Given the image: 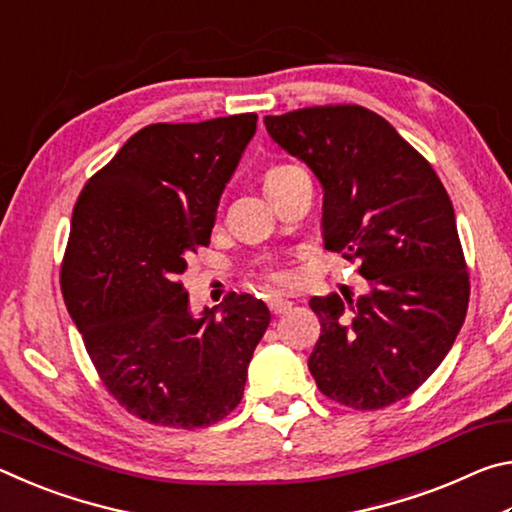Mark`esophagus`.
Segmentation results:
<instances>
[{
    "mask_svg": "<svg viewBox=\"0 0 512 512\" xmlns=\"http://www.w3.org/2000/svg\"><path fill=\"white\" fill-rule=\"evenodd\" d=\"M293 302L289 298H282V296H273L268 298V309H271V314H287V311L291 309Z\"/></svg>",
    "mask_w": 512,
    "mask_h": 512,
    "instance_id": "esophagus-1",
    "label": "esophagus"
}]
</instances>
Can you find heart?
I'll list each match as a JSON object with an SVG mask.
<instances>
[{"instance_id": "obj_1", "label": "heart", "mask_w": 512, "mask_h": 512, "mask_svg": "<svg viewBox=\"0 0 512 512\" xmlns=\"http://www.w3.org/2000/svg\"><path fill=\"white\" fill-rule=\"evenodd\" d=\"M298 169H302V167H298V164H275V167L268 169V171L264 173V187H266V192H271V189H273L275 185H280L282 180L289 176V173L298 171ZM259 277H262V280H266V282H271V284L287 282V273L277 271V268H271V266L262 268V271H259Z\"/></svg>"}]
</instances>
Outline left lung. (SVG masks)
Listing matches in <instances>:
<instances>
[{
	"mask_svg": "<svg viewBox=\"0 0 512 512\" xmlns=\"http://www.w3.org/2000/svg\"><path fill=\"white\" fill-rule=\"evenodd\" d=\"M325 192V248L357 264L370 291L309 300L320 336L318 391L354 411L400 402L443 363L470 302L454 207L436 171L384 117L325 103L264 117Z\"/></svg>",
	"mask_w": 512,
	"mask_h": 512,
	"instance_id": "8db88e82",
	"label": "left lung"
}]
</instances>
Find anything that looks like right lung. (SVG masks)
<instances>
[{
  "label": "right lung",
  "instance_id": "right-lung-1",
  "mask_svg": "<svg viewBox=\"0 0 512 512\" xmlns=\"http://www.w3.org/2000/svg\"><path fill=\"white\" fill-rule=\"evenodd\" d=\"M257 115L151 124L83 185L60 291L101 384L144 422L198 429L244 395L271 314L230 293L223 314H189L180 275L210 246L216 205Z\"/></svg>",
  "mask_w": 512,
  "mask_h": 512
}]
</instances>
